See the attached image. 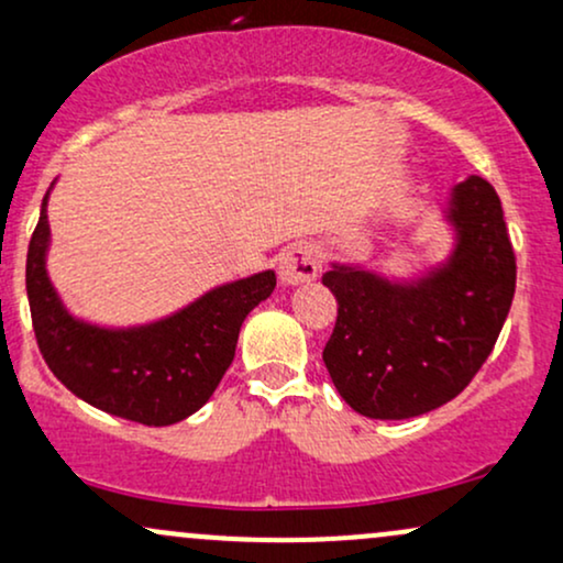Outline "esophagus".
Segmentation results:
<instances>
[{
	"instance_id": "1",
	"label": "esophagus",
	"mask_w": 563,
	"mask_h": 563,
	"mask_svg": "<svg viewBox=\"0 0 563 563\" xmlns=\"http://www.w3.org/2000/svg\"><path fill=\"white\" fill-rule=\"evenodd\" d=\"M320 249L314 243H294L280 256V280L286 286L314 280L320 273Z\"/></svg>"
}]
</instances>
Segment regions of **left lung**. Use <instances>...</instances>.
<instances>
[{"label":"left lung","mask_w":563,"mask_h":563,"mask_svg":"<svg viewBox=\"0 0 563 563\" xmlns=\"http://www.w3.org/2000/svg\"><path fill=\"white\" fill-rule=\"evenodd\" d=\"M457 245L416 286L354 267L322 275L339 314L322 363L344 402L380 421L450 402L493 352L516 290V254L495 187L468 177L452 192Z\"/></svg>","instance_id":"obj_1"}]
</instances>
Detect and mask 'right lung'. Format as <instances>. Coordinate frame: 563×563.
Returning a JSON list of instances; mask_svg holds the SVG:
<instances>
[{
  "instance_id": "right-lung-1",
  "label": "right lung",
  "mask_w": 563,
  "mask_h": 563,
  "mask_svg": "<svg viewBox=\"0 0 563 563\" xmlns=\"http://www.w3.org/2000/svg\"><path fill=\"white\" fill-rule=\"evenodd\" d=\"M47 196L25 260L31 322L44 363L66 389L111 416L169 426L192 416L235 357L245 314L275 290V273L251 275L209 290L172 318L129 331L74 320L49 286Z\"/></svg>"
}]
</instances>
